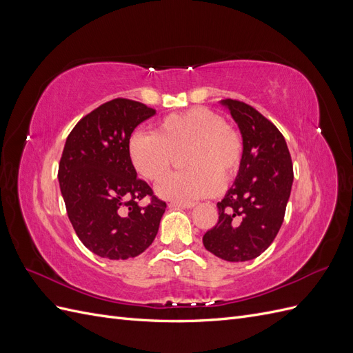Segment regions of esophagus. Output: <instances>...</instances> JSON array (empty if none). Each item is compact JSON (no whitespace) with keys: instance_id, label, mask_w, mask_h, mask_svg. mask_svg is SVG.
Listing matches in <instances>:
<instances>
[{"instance_id":"obj_1","label":"esophagus","mask_w":353,"mask_h":353,"mask_svg":"<svg viewBox=\"0 0 353 353\" xmlns=\"http://www.w3.org/2000/svg\"><path fill=\"white\" fill-rule=\"evenodd\" d=\"M170 208H183V209H191L196 206L194 201H170Z\"/></svg>"}]
</instances>
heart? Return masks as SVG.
<instances>
[{
    "label": "heart",
    "instance_id": "b5f03b06",
    "mask_svg": "<svg viewBox=\"0 0 353 353\" xmlns=\"http://www.w3.org/2000/svg\"><path fill=\"white\" fill-rule=\"evenodd\" d=\"M183 156L188 169L168 176L157 193L169 200L193 201L215 194L221 183L237 175L243 159L240 134L223 117L206 108L166 116L156 132L137 131L128 141L135 170L159 183Z\"/></svg>",
    "mask_w": 353,
    "mask_h": 353
}]
</instances>
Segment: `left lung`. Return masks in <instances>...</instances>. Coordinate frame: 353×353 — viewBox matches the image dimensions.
I'll return each instance as SVG.
<instances>
[{
    "instance_id": "8db88e82",
    "label": "left lung",
    "mask_w": 353,
    "mask_h": 353,
    "mask_svg": "<svg viewBox=\"0 0 353 353\" xmlns=\"http://www.w3.org/2000/svg\"><path fill=\"white\" fill-rule=\"evenodd\" d=\"M243 138L239 174L218 201L216 225L203 236L206 250L228 262L258 258L284 221L293 184V165L283 134L252 105L222 100Z\"/></svg>"
}]
</instances>
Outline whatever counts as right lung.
I'll return each instance as SVG.
<instances>
[{
    "label": "right lung",
    "mask_w": 353,
    "mask_h": 353,
    "mask_svg": "<svg viewBox=\"0 0 353 353\" xmlns=\"http://www.w3.org/2000/svg\"><path fill=\"white\" fill-rule=\"evenodd\" d=\"M156 113L145 104L114 99L74 125L59 165V183L72 227L100 258H135L159 231L166 203L159 200L128 154L135 128ZM151 199L145 207L137 201Z\"/></svg>",
    "instance_id": "1"
}]
</instances>
